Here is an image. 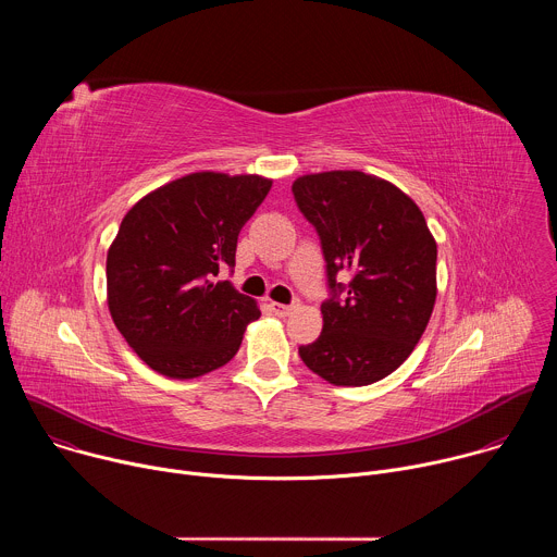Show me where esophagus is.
Instances as JSON below:
<instances>
[{"label": "esophagus", "instance_id": "34e87169", "mask_svg": "<svg viewBox=\"0 0 557 557\" xmlns=\"http://www.w3.org/2000/svg\"><path fill=\"white\" fill-rule=\"evenodd\" d=\"M271 310L277 314V317H288L295 306H288V304H280V301H271Z\"/></svg>", "mask_w": 557, "mask_h": 557}]
</instances>
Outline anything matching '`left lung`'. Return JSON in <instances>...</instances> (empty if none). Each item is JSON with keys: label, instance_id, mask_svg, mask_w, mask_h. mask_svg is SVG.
<instances>
[{"label": "left lung", "instance_id": "8db88e82", "mask_svg": "<svg viewBox=\"0 0 557 557\" xmlns=\"http://www.w3.org/2000/svg\"><path fill=\"white\" fill-rule=\"evenodd\" d=\"M293 196L320 235L333 293L322 304V335L299 346V357L333 385L381 381L428 329L436 301L434 235L408 194L357 170L299 176ZM339 270L354 273L348 285L336 282Z\"/></svg>", "mask_w": 557, "mask_h": 557}]
</instances>
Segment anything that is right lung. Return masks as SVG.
Listing matches in <instances>:
<instances>
[{"label":"right lung","mask_w":557,"mask_h":557,"mask_svg":"<svg viewBox=\"0 0 557 557\" xmlns=\"http://www.w3.org/2000/svg\"><path fill=\"white\" fill-rule=\"evenodd\" d=\"M273 181L196 172L143 196L108 251V306L129 348L170 379H196L228 363L260 317L228 280L240 228Z\"/></svg>","instance_id":"right-lung-1"}]
</instances>
